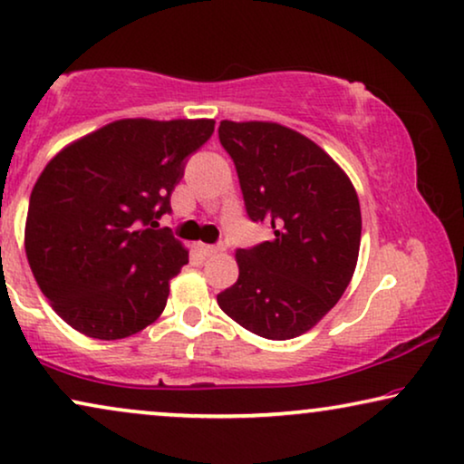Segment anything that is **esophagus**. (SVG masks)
<instances>
[{
  "mask_svg": "<svg viewBox=\"0 0 464 464\" xmlns=\"http://www.w3.org/2000/svg\"><path fill=\"white\" fill-rule=\"evenodd\" d=\"M200 251H202V256L213 257V256H218V253L224 251V245H200Z\"/></svg>",
  "mask_w": 464,
  "mask_h": 464,
  "instance_id": "esophagus-1",
  "label": "esophagus"
}]
</instances>
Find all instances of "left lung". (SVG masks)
Masks as SVG:
<instances>
[{"instance_id":"obj_1","label":"left lung","mask_w":464,"mask_h":464,"mask_svg":"<svg viewBox=\"0 0 464 464\" xmlns=\"http://www.w3.org/2000/svg\"><path fill=\"white\" fill-rule=\"evenodd\" d=\"M237 167L246 215L275 238L237 251L238 281L221 291L224 313L268 340L313 329L351 283L361 208L351 179L308 137L276 122L219 124Z\"/></svg>"}]
</instances>
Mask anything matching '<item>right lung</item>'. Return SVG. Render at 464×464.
Returning a JSON list of instances; mask_svg holds the SVG:
<instances>
[{"instance_id":"right-lung-1","label":"right lung","mask_w":464,"mask_h":464,"mask_svg":"<svg viewBox=\"0 0 464 464\" xmlns=\"http://www.w3.org/2000/svg\"><path fill=\"white\" fill-rule=\"evenodd\" d=\"M213 120L129 118L69 143L29 198L24 251L42 294L80 334L120 340L162 314L188 249L158 227Z\"/></svg>"}]
</instances>
